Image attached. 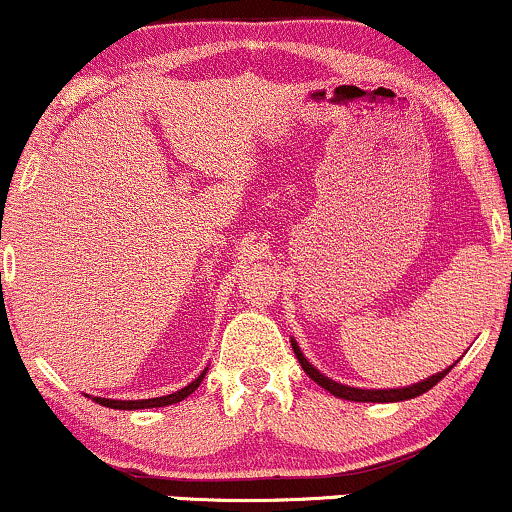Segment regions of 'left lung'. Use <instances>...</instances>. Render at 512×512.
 I'll list each match as a JSON object with an SVG mask.
<instances>
[{"label": "left lung", "instance_id": "left-lung-1", "mask_svg": "<svg viewBox=\"0 0 512 512\" xmlns=\"http://www.w3.org/2000/svg\"><path fill=\"white\" fill-rule=\"evenodd\" d=\"M292 349L296 353V358H299L301 368H304V372H306L308 377H311L313 382H318L320 387L327 389L334 396H339V399L361 401V403H394V401L415 399V396H420V394H425V391H430L439 380H444V375H449L451 368H453V365H451V368L441 370V372H437V375L427 377V380L415 382V384H410V387H401V389H358V387H349V384L334 382V380H330V377H325L320 370H315L313 365L306 361V356H304V353H301L299 344H296L294 339H292Z\"/></svg>", "mask_w": 512, "mask_h": 512}]
</instances>
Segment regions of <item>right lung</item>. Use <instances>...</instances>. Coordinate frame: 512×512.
<instances>
[{
    "mask_svg": "<svg viewBox=\"0 0 512 512\" xmlns=\"http://www.w3.org/2000/svg\"><path fill=\"white\" fill-rule=\"evenodd\" d=\"M206 370L201 372L194 382H189L185 389L175 391V394L168 396H156V399H142V401H118V399H102V396H94V401L102 403L106 408H116V410H140V408H161V406H170V403H180L182 399H187L194 389L199 387L201 380H204Z\"/></svg>",
    "mask_w": 512,
    "mask_h": 512,
    "instance_id": "obj_1",
    "label": "right lung"
}]
</instances>
